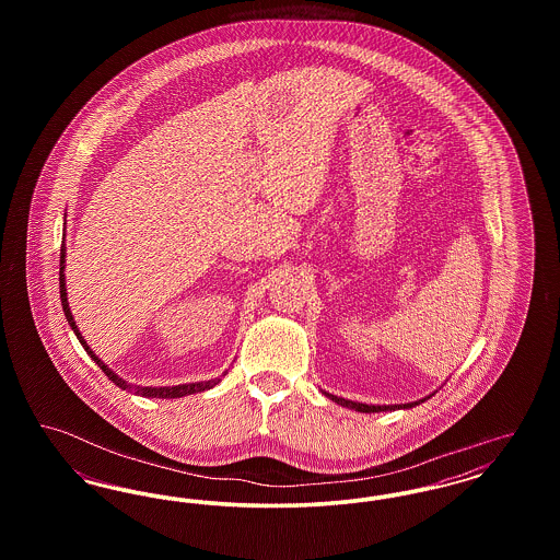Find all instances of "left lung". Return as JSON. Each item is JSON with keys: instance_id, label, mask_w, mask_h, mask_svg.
<instances>
[{"instance_id": "left-lung-1", "label": "left lung", "mask_w": 560, "mask_h": 560, "mask_svg": "<svg viewBox=\"0 0 560 560\" xmlns=\"http://www.w3.org/2000/svg\"><path fill=\"white\" fill-rule=\"evenodd\" d=\"M325 397L329 400H334V402H338V405H342V407H348V409H354V411H361V413H377V411H397V409H411V407H416V405H420V402H424V400L430 399L432 395H428L424 399L413 400V402H399V405H368V402H357V400L342 399V397H336V395H331V393H327V390H320Z\"/></svg>"}]
</instances>
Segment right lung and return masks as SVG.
I'll use <instances>...</instances> for the list:
<instances>
[{"instance_id": "1", "label": "right lung", "mask_w": 560, "mask_h": 560, "mask_svg": "<svg viewBox=\"0 0 560 560\" xmlns=\"http://www.w3.org/2000/svg\"><path fill=\"white\" fill-rule=\"evenodd\" d=\"M65 258H67V247H65V241H62V245H60V277H58V281H60V302H62L65 317L69 320L73 334L78 336V340H80L83 350L92 357V361H94L103 372L107 373L108 380H110L115 386H119L121 390H128V393H132V395H138V397H147V399H180V397H188V395H195V393L210 390V388H213V386L220 382V377H212V380H206V382H190V384H178V386H138V384L126 382L124 377H119L117 373L113 372L108 365H105V363L96 357V352L88 347V342H85L83 336H81L80 327H78L75 317H73V313H71V306H69V298H67V279H65L67 260H65ZM224 375H226V372H224Z\"/></svg>"}]
</instances>
